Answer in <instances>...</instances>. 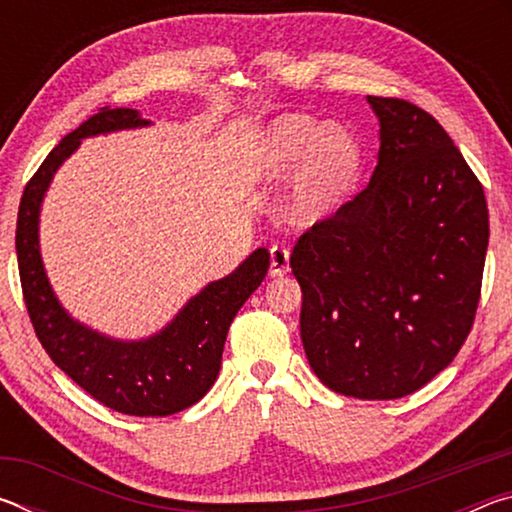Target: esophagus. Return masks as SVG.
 <instances>
[{
	"label": "esophagus",
	"mask_w": 512,
	"mask_h": 512,
	"mask_svg": "<svg viewBox=\"0 0 512 512\" xmlns=\"http://www.w3.org/2000/svg\"><path fill=\"white\" fill-rule=\"evenodd\" d=\"M268 273H271L273 277L289 273V248L287 246L271 248V268H268Z\"/></svg>",
	"instance_id": "34e87169"
}]
</instances>
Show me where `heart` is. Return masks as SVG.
Returning a JSON list of instances; mask_svg holds the SVG:
<instances>
[{
  "label": "heart",
  "mask_w": 512,
  "mask_h": 512,
  "mask_svg": "<svg viewBox=\"0 0 512 512\" xmlns=\"http://www.w3.org/2000/svg\"><path fill=\"white\" fill-rule=\"evenodd\" d=\"M357 160V142L348 128L311 115H282L259 137L248 176L255 185H275L298 169L289 216L293 223L311 225L348 192Z\"/></svg>",
  "instance_id": "heart-1"
}]
</instances>
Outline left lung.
<instances>
[{
  "label": "left lung",
  "instance_id": "8db88e82",
  "mask_svg": "<svg viewBox=\"0 0 512 512\" xmlns=\"http://www.w3.org/2000/svg\"><path fill=\"white\" fill-rule=\"evenodd\" d=\"M368 103L379 119L370 183L298 239L291 268L316 377L357 400H397L445 370L470 334L488 205L429 112L404 99Z\"/></svg>",
  "mask_w": 512,
  "mask_h": 512
}]
</instances>
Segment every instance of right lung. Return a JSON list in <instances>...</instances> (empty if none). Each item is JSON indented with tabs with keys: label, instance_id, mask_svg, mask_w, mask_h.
Segmentation results:
<instances>
[{
	"label": "right lung",
	"instance_id": "obj_1",
	"mask_svg": "<svg viewBox=\"0 0 512 512\" xmlns=\"http://www.w3.org/2000/svg\"><path fill=\"white\" fill-rule=\"evenodd\" d=\"M144 126H151V121L133 108H101L74 133L65 135L24 187L15 250L24 302L51 361L108 409L140 418H164L196 404L212 388L232 318L262 284L271 253L257 248L230 275L189 298L171 323L149 339H112L69 316L42 264L38 235L42 201L60 164L79 149L85 137Z\"/></svg>",
	"mask_w": 512,
	"mask_h": 512
}]
</instances>
